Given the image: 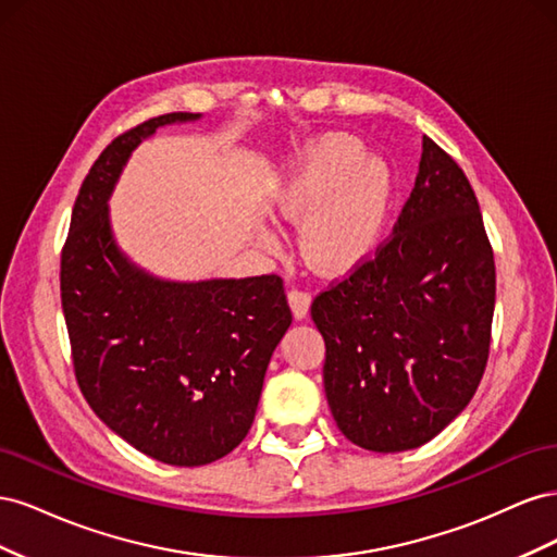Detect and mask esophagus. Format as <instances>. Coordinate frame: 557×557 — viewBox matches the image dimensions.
Listing matches in <instances>:
<instances>
[{"label": "esophagus", "instance_id": "obj_1", "mask_svg": "<svg viewBox=\"0 0 557 557\" xmlns=\"http://www.w3.org/2000/svg\"><path fill=\"white\" fill-rule=\"evenodd\" d=\"M288 301H290L293 315L299 320V318H305V315L309 313V309H311V293L293 288V290L288 293Z\"/></svg>", "mask_w": 557, "mask_h": 557}]
</instances>
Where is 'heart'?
<instances>
[{
	"label": "heart",
	"mask_w": 557,
	"mask_h": 557,
	"mask_svg": "<svg viewBox=\"0 0 557 557\" xmlns=\"http://www.w3.org/2000/svg\"><path fill=\"white\" fill-rule=\"evenodd\" d=\"M393 201V176L381 160H364L350 134H325L311 144L274 190V213L301 225L305 260L323 274H344L369 258ZM267 248L274 234L260 232Z\"/></svg>",
	"instance_id": "1"
}]
</instances>
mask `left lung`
<instances>
[{
  "instance_id": "obj_1",
  "label": "left lung",
  "mask_w": 557,
  "mask_h": 557,
  "mask_svg": "<svg viewBox=\"0 0 557 557\" xmlns=\"http://www.w3.org/2000/svg\"><path fill=\"white\" fill-rule=\"evenodd\" d=\"M495 258L479 199L423 137L393 234L311 305L325 395L346 440L376 453L423 446L474 397L491 352Z\"/></svg>"
}]
</instances>
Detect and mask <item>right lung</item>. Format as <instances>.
Returning a JSON list of instances; mask_svg holds the SVG:
<instances>
[{"label": "right lung", "mask_w": 557, "mask_h": 557, "mask_svg": "<svg viewBox=\"0 0 557 557\" xmlns=\"http://www.w3.org/2000/svg\"><path fill=\"white\" fill-rule=\"evenodd\" d=\"M199 113L123 132L74 201L60 260L62 311L83 397L127 444L160 462L201 467L248 434L272 352L293 323L283 278L160 281L117 250L107 199L141 139Z\"/></svg>", "instance_id": "1"}]
</instances>
